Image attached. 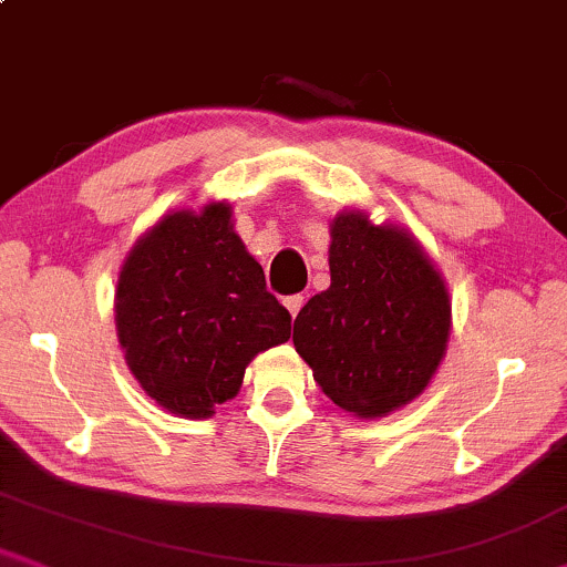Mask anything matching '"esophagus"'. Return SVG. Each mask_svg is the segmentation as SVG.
I'll use <instances>...</instances> for the list:
<instances>
[{
  "mask_svg": "<svg viewBox=\"0 0 567 567\" xmlns=\"http://www.w3.org/2000/svg\"><path fill=\"white\" fill-rule=\"evenodd\" d=\"M282 303L290 311V317L296 319L298 311H300V306H303V296H288V298H282Z\"/></svg>",
  "mask_w": 567,
  "mask_h": 567,
  "instance_id": "obj_1",
  "label": "esophagus"
}]
</instances>
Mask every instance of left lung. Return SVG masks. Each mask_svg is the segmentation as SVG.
<instances>
[{
  "instance_id": "left-lung-1",
  "label": "left lung",
  "mask_w": 567,
  "mask_h": 567,
  "mask_svg": "<svg viewBox=\"0 0 567 567\" xmlns=\"http://www.w3.org/2000/svg\"><path fill=\"white\" fill-rule=\"evenodd\" d=\"M332 285L300 308L292 342L321 392L358 419L421 395L450 337V296L411 233L342 212L329 227Z\"/></svg>"
}]
</instances>
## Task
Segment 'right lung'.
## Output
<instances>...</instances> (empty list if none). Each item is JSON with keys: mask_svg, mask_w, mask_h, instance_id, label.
I'll use <instances>...</instances> for the list:
<instances>
[{"mask_svg": "<svg viewBox=\"0 0 567 567\" xmlns=\"http://www.w3.org/2000/svg\"><path fill=\"white\" fill-rule=\"evenodd\" d=\"M114 321L143 392L183 419H209L261 350L290 340L288 308L233 230L227 200L172 212L135 240Z\"/></svg>", "mask_w": 567, "mask_h": 567, "instance_id": "right-lung-1", "label": "right lung"}]
</instances>
